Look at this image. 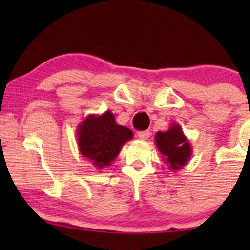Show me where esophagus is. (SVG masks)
I'll use <instances>...</instances> for the list:
<instances>
[{
	"label": "esophagus",
	"mask_w": 250,
	"mask_h": 250,
	"mask_svg": "<svg viewBox=\"0 0 250 250\" xmlns=\"http://www.w3.org/2000/svg\"><path fill=\"white\" fill-rule=\"evenodd\" d=\"M149 136H150V132L149 131H142V132H139L138 133V138L140 140H143V141H145V140H148Z\"/></svg>",
	"instance_id": "esophagus-1"
}]
</instances>
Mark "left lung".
I'll return each instance as SVG.
<instances>
[{
    "mask_svg": "<svg viewBox=\"0 0 250 250\" xmlns=\"http://www.w3.org/2000/svg\"><path fill=\"white\" fill-rule=\"evenodd\" d=\"M155 142L169 170L176 172L189 163L192 146L177 123H172L165 132H157Z\"/></svg>",
    "mask_w": 250,
    "mask_h": 250,
    "instance_id": "left-lung-1",
    "label": "left lung"
}]
</instances>
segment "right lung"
Here are the masks:
<instances>
[{
  "label": "right lung",
  "mask_w": 250,
  "mask_h": 250,
  "mask_svg": "<svg viewBox=\"0 0 250 250\" xmlns=\"http://www.w3.org/2000/svg\"><path fill=\"white\" fill-rule=\"evenodd\" d=\"M76 135L81 155L97 169H104L115 162L122 146L133 139V132L117 124L110 110L88 115L77 126Z\"/></svg>",
  "instance_id": "right-lung-1"
}]
</instances>
